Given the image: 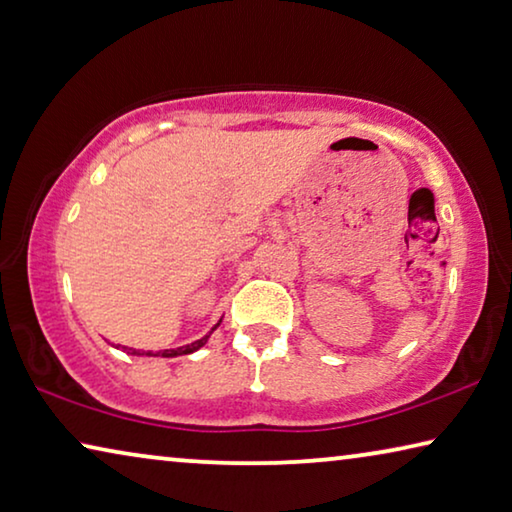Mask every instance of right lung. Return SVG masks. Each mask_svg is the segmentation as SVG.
Wrapping results in <instances>:
<instances>
[{
    "mask_svg": "<svg viewBox=\"0 0 512 512\" xmlns=\"http://www.w3.org/2000/svg\"><path fill=\"white\" fill-rule=\"evenodd\" d=\"M221 321H223V319H221ZM221 321H218L216 326H214L212 330H209L205 337H200V339H196V342H191V344H186V346H180V348H166V351H157V353H154V351H148V353L143 351V353H141V351H136V348H127V346H123V351H127L129 355H150V358H159V355H161V358H177V355H189V353L198 351V348H202V346L207 344L209 335H212V332H214L218 326H221Z\"/></svg>",
    "mask_w": 512,
    "mask_h": 512,
    "instance_id": "1",
    "label": "right lung"
}]
</instances>
